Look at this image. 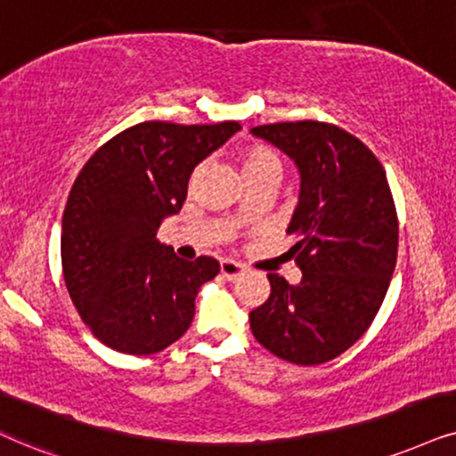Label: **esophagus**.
Wrapping results in <instances>:
<instances>
[{"label":"esophagus","mask_w":456,"mask_h":456,"mask_svg":"<svg viewBox=\"0 0 456 456\" xmlns=\"http://www.w3.org/2000/svg\"><path fill=\"white\" fill-rule=\"evenodd\" d=\"M244 265L235 263V261H229V258H224V261H221V275L223 278L227 280H238L244 275Z\"/></svg>","instance_id":"esophagus-1"}]
</instances>
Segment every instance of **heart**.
Instances as JSON below:
<instances>
[{
    "mask_svg": "<svg viewBox=\"0 0 456 456\" xmlns=\"http://www.w3.org/2000/svg\"><path fill=\"white\" fill-rule=\"evenodd\" d=\"M241 176L246 183L258 181V178H278L281 172V153L267 142H250L238 153Z\"/></svg>",
    "mask_w": 456,
    "mask_h": 456,
    "instance_id": "1",
    "label": "heart"
}]
</instances>
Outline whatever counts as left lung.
I'll return each instance as SVG.
<instances>
[{
	"mask_svg": "<svg viewBox=\"0 0 456 456\" xmlns=\"http://www.w3.org/2000/svg\"><path fill=\"white\" fill-rule=\"evenodd\" d=\"M301 170L288 233L303 271L298 286L269 273L271 295L250 311L265 349L298 366L347 351L368 330L394 275L400 223L387 175L360 138L334 124L280 122L252 128Z\"/></svg>",
	"mask_w": 456,
	"mask_h": 456,
	"instance_id": "8db88e82",
	"label": "left lung"
}]
</instances>
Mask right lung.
I'll list each match as a JSON object with an SVG mask.
<instances>
[{"mask_svg": "<svg viewBox=\"0 0 456 456\" xmlns=\"http://www.w3.org/2000/svg\"><path fill=\"white\" fill-rule=\"evenodd\" d=\"M238 130V122H142L79 170L62 215V275L84 324L107 347L158 354L191 326L195 297L216 278L218 261H183L155 233L181 210L195 166Z\"/></svg>", "mask_w": 456, "mask_h": 456, "instance_id": "obj_1", "label": "right lung"}]
</instances>
